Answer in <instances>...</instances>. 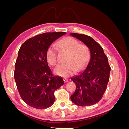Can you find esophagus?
Wrapping results in <instances>:
<instances>
[{
  "mask_svg": "<svg viewBox=\"0 0 129 129\" xmlns=\"http://www.w3.org/2000/svg\"><path fill=\"white\" fill-rule=\"evenodd\" d=\"M63 81H64V82H67L68 81V80L67 79H66V78H64L63 79Z\"/></svg>",
  "mask_w": 129,
  "mask_h": 129,
  "instance_id": "obj_1",
  "label": "esophagus"
}]
</instances>
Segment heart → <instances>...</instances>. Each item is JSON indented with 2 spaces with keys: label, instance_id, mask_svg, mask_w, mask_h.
<instances>
[{
  "label": "heart",
  "instance_id": "heart-1",
  "mask_svg": "<svg viewBox=\"0 0 129 129\" xmlns=\"http://www.w3.org/2000/svg\"><path fill=\"white\" fill-rule=\"evenodd\" d=\"M58 45L69 52L67 63H61L54 69L56 75L68 77L74 72L82 69L88 62L90 52L88 47L84 44H79V42L72 37H67L61 40ZM46 58L48 63L55 66L58 62L57 49L54 46H50L46 53Z\"/></svg>",
  "mask_w": 129,
  "mask_h": 129
}]
</instances>
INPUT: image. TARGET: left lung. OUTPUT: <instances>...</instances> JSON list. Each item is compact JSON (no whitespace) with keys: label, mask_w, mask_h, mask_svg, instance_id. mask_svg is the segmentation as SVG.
<instances>
[{"label":"left lung","mask_w":129,"mask_h":129,"mask_svg":"<svg viewBox=\"0 0 129 129\" xmlns=\"http://www.w3.org/2000/svg\"><path fill=\"white\" fill-rule=\"evenodd\" d=\"M70 35L83 42L90 52L87 67L71 78L76 88L71 99L79 106H90L102 98L109 81L111 68L103 48L91 37L74 33Z\"/></svg>","instance_id":"8db88e82"}]
</instances>
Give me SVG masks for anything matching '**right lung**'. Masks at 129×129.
Wrapping results in <instances>:
<instances>
[{"label": "right lung", "mask_w": 129, "mask_h": 129, "mask_svg": "<svg viewBox=\"0 0 129 129\" xmlns=\"http://www.w3.org/2000/svg\"><path fill=\"white\" fill-rule=\"evenodd\" d=\"M66 34L37 35L26 40L19 50L14 80L21 98L31 107L44 109L52 106L55 100L54 91L64 84L61 77L53 75L46 53L50 45Z\"/></svg>", "instance_id": "obj_1"}]
</instances>
